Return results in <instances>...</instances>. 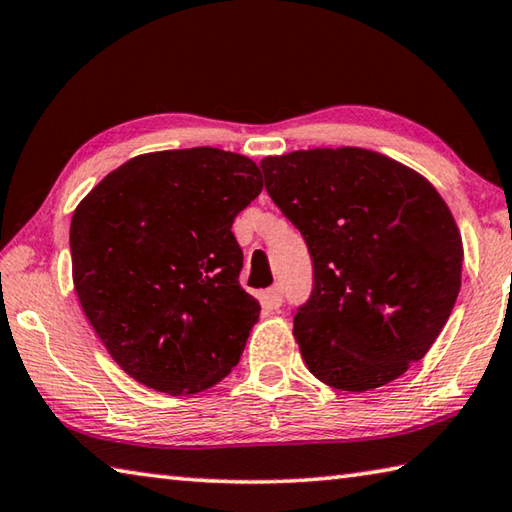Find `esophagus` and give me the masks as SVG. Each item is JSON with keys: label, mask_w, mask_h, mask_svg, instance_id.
I'll return each instance as SVG.
<instances>
[{"label": "esophagus", "mask_w": 512, "mask_h": 512, "mask_svg": "<svg viewBox=\"0 0 512 512\" xmlns=\"http://www.w3.org/2000/svg\"><path fill=\"white\" fill-rule=\"evenodd\" d=\"M264 302H266L268 306H271V309H280L282 302H284V293H282V288H280V286L268 288V291L264 293Z\"/></svg>", "instance_id": "obj_1"}]
</instances>
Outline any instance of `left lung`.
<instances>
[{
    "instance_id": "1",
    "label": "left lung",
    "mask_w": 512,
    "mask_h": 512,
    "mask_svg": "<svg viewBox=\"0 0 512 512\" xmlns=\"http://www.w3.org/2000/svg\"><path fill=\"white\" fill-rule=\"evenodd\" d=\"M259 167L311 253L313 291L293 318L306 367L342 392L403 376L439 338L461 288V235L441 194L360 147L266 156Z\"/></svg>"
}]
</instances>
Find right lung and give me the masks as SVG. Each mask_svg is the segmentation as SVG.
<instances>
[{
  "label": "right lung",
  "instance_id": "add662e5",
  "mask_svg": "<svg viewBox=\"0 0 512 512\" xmlns=\"http://www.w3.org/2000/svg\"><path fill=\"white\" fill-rule=\"evenodd\" d=\"M259 192L246 156L192 147L136 156L73 212L82 311L138 383L197 394L239 362L262 306L239 284L232 221Z\"/></svg>",
  "mask_w": 512,
  "mask_h": 512
}]
</instances>
